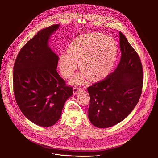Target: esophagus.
Here are the masks:
<instances>
[{
	"label": "esophagus",
	"instance_id": "esophagus-1",
	"mask_svg": "<svg viewBox=\"0 0 158 158\" xmlns=\"http://www.w3.org/2000/svg\"><path fill=\"white\" fill-rule=\"evenodd\" d=\"M83 88L81 87H77V86H75L73 88V93L75 94H77V92L79 91H80V90H82Z\"/></svg>",
	"mask_w": 158,
	"mask_h": 158
}]
</instances>
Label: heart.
Here are the masks:
<instances>
[{
    "mask_svg": "<svg viewBox=\"0 0 158 158\" xmlns=\"http://www.w3.org/2000/svg\"><path fill=\"white\" fill-rule=\"evenodd\" d=\"M117 46L109 37L99 33L84 34L75 39L67 48L68 55L59 59V66L65 77H70L79 63L81 75L73 79V83H81L87 77L90 81H98L111 70L116 61Z\"/></svg>",
    "mask_w": 158,
    "mask_h": 158,
    "instance_id": "b5f03b06",
    "label": "heart"
}]
</instances>
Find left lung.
Returning <instances> with one entry per match:
<instances>
[{
    "label": "left lung",
    "instance_id": "obj_1",
    "mask_svg": "<svg viewBox=\"0 0 158 158\" xmlns=\"http://www.w3.org/2000/svg\"><path fill=\"white\" fill-rule=\"evenodd\" d=\"M119 39L121 56L117 68L105 79L87 87L88 117L99 128L113 126L124 119L138 104L142 93L140 57L120 32Z\"/></svg>",
    "mask_w": 158,
    "mask_h": 158
}]
</instances>
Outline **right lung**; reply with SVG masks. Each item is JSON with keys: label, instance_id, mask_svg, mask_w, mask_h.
Returning <instances> with one entry per match:
<instances>
[{"label": "right lung", "instance_id": "1", "mask_svg": "<svg viewBox=\"0 0 158 158\" xmlns=\"http://www.w3.org/2000/svg\"><path fill=\"white\" fill-rule=\"evenodd\" d=\"M59 26L39 31L20 50L14 65V93L19 109L31 122L46 127L57 122L73 93V87L59 75V57L48 46Z\"/></svg>", "mask_w": 158, "mask_h": 158}]
</instances>
